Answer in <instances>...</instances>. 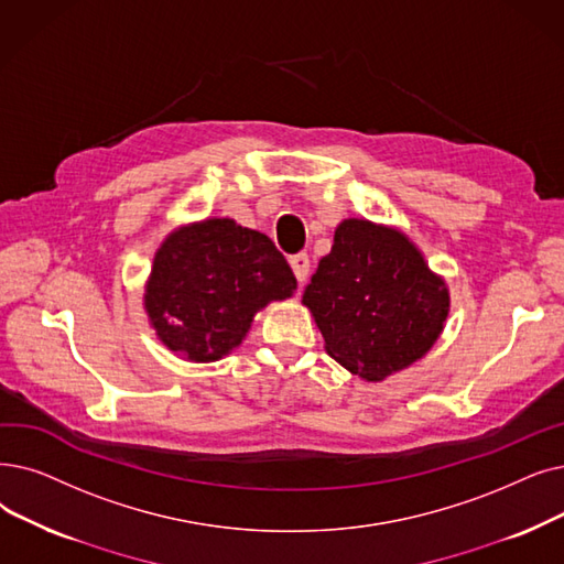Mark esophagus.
Returning <instances> with one entry per match:
<instances>
[{
  "label": "esophagus",
  "instance_id": "34e87169",
  "mask_svg": "<svg viewBox=\"0 0 564 564\" xmlns=\"http://www.w3.org/2000/svg\"><path fill=\"white\" fill-rule=\"evenodd\" d=\"M290 267H292V272H295L297 281H300V283H304V281H306V276H308L311 260H308V256H306V253H295V256H290Z\"/></svg>",
  "mask_w": 564,
  "mask_h": 564
}]
</instances>
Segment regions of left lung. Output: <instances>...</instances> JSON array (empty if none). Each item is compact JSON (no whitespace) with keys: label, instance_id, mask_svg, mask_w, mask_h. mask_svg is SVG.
I'll return each instance as SVG.
<instances>
[{"label":"left lung","instance_id":"8db88e82","mask_svg":"<svg viewBox=\"0 0 564 564\" xmlns=\"http://www.w3.org/2000/svg\"><path fill=\"white\" fill-rule=\"evenodd\" d=\"M302 302L327 352L355 376L382 380L422 359L449 313V292L399 230L348 218L317 262Z\"/></svg>","mask_w":564,"mask_h":564}]
</instances>
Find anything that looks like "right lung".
<instances>
[{"label":"right lung","mask_w":564,"mask_h":564,"mask_svg":"<svg viewBox=\"0 0 564 564\" xmlns=\"http://www.w3.org/2000/svg\"><path fill=\"white\" fill-rule=\"evenodd\" d=\"M297 279L274 241L230 218L182 228L159 249L144 308L165 346L216 361L247 336L253 315L285 300Z\"/></svg>","instance_id":"add662e5"}]
</instances>
